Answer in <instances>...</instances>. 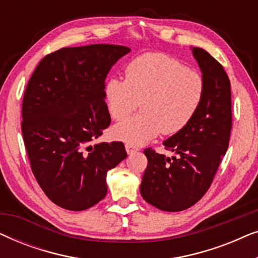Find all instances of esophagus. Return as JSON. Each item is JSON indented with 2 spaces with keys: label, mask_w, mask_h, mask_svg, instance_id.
I'll use <instances>...</instances> for the list:
<instances>
[{
  "label": "esophagus",
  "mask_w": 258,
  "mask_h": 258,
  "mask_svg": "<svg viewBox=\"0 0 258 258\" xmlns=\"http://www.w3.org/2000/svg\"><path fill=\"white\" fill-rule=\"evenodd\" d=\"M125 150H126V153H128V154H133V153H135V151L139 150V148H136V147L132 146V144L126 143L125 144Z\"/></svg>",
  "instance_id": "esophagus-1"
}]
</instances>
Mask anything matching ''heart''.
<instances>
[{"mask_svg":"<svg viewBox=\"0 0 258 258\" xmlns=\"http://www.w3.org/2000/svg\"><path fill=\"white\" fill-rule=\"evenodd\" d=\"M204 93L202 75L178 59L160 52L141 55L126 67L125 80L110 79L105 84L108 111L116 121H122L143 102L144 114L116 124L112 136L140 146L161 132H181L195 117Z\"/></svg>","mask_w":258,"mask_h":258,"instance_id":"obj_1","label":"heart"}]
</instances>
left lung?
Masks as SVG:
<instances>
[{
	"instance_id": "8db88e82",
	"label": "left lung",
	"mask_w": 258,
	"mask_h": 258,
	"mask_svg": "<svg viewBox=\"0 0 258 258\" xmlns=\"http://www.w3.org/2000/svg\"><path fill=\"white\" fill-rule=\"evenodd\" d=\"M206 83L202 104L185 128L165 140L167 157L148 148V165L141 195L164 211H182L204 196L210 188L222 158L227 153L231 132L230 81L223 67L209 52L191 48Z\"/></svg>"
}]
</instances>
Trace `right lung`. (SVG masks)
<instances>
[{
	"mask_svg": "<svg viewBox=\"0 0 258 258\" xmlns=\"http://www.w3.org/2000/svg\"><path fill=\"white\" fill-rule=\"evenodd\" d=\"M130 48H62L41 59L22 103V135L30 167L49 200L86 210L107 195V172L126 157L122 142L98 143L111 119L104 80Z\"/></svg>",
	"mask_w": 258,
	"mask_h": 258,
	"instance_id": "add662e5",
	"label": "right lung"
}]
</instances>
